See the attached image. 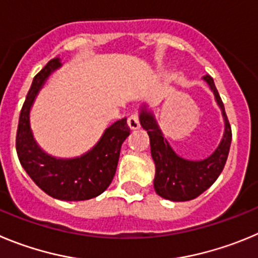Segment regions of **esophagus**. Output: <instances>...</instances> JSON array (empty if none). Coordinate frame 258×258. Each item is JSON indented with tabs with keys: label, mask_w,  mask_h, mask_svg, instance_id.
I'll list each match as a JSON object with an SVG mask.
<instances>
[{
	"label": "esophagus",
	"mask_w": 258,
	"mask_h": 258,
	"mask_svg": "<svg viewBox=\"0 0 258 258\" xmlns=\"http://www.w3.org/2000/svg\"><path fill=\"white\" fill-rule=\"evenodd\" d=\"M127 124H128L130 130H138L140 127V122H139V117L136 114L130 115L127 119Z\"/></svg>",
	"instance_id": "obj_1"
}]
</instances>
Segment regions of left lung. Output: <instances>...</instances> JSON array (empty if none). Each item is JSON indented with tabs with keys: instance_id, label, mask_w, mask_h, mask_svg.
Masks as SVG:
<instances>
[{
	"instance_id": "left-lung-1",
	"label": "left lung",
	"mask_w": 258,
	"mask_h": 258,
	"mask_svg": "<svg viewBox=\"0 0 258 258\" xmlns=\"http://www.w3.org/2000/svg\"><path fill=\"white\" fill-rule=\"evenodd\" d=\"M203 81L215 95L224 118V135L219 146L210 157L201 161H190L176 154L164 138L154 113L146 104L141 105L139 119L150 139V152L155 164L154 189L158 196L172 202L191 201L206 191L217 180L226 163L231 144V127L225 113L224 104L216 89L213 78L204 76Z\"/></svg>"
}]
</instances>
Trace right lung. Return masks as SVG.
Here are the masks:
<instances>
[{"label": "right lung", "mask_w": 258, "mask_h": 258, "mask_svg": "<svg viewBox=\"0 0 258 258\" xmlns=\"http://www.w3.org/2000/svg\"><path fill=\"white\" fill-rule=\"evenodd\" d=\"M61 67L60 57L50 60L33 78L16 134V153L28 176L46 194L60 201H87L105 191L115 175L120 146L130 135L127 119L104 131L96 145L76 158H56L38 145L31 128V109L51 74Z\"/></svg>", "instance_id": "obj_1"}]
</instances>
